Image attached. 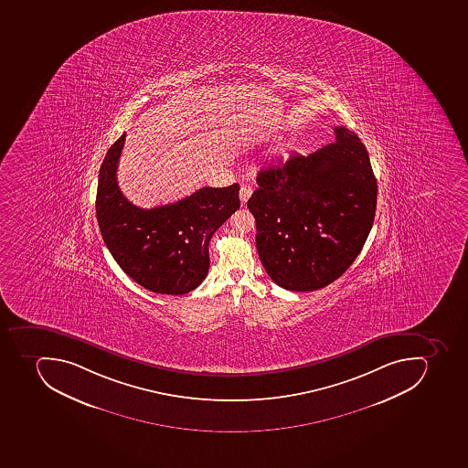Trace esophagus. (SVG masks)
<instances>
[{"label": "esophagus", "mask_w": 468, "mask_h": 468, "mask_svg": "<svg viewBox=\"0 0 468 468\" xmlns=\"http://www.w3.org/2000/svg\"><path fill=\"white\" fill-rule=\"evenodd\" d=\"M252 192H254V189H252V186L250 185H242L239 189V198L240 201H242V204H245V202L248 201V199L250 198V195H252Z\"/></svg>", "instance_id": "34e87169"}]
</instances>
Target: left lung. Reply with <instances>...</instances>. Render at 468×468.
I'll list each match as a JSON object with an SVG mask.
<instances>
[{"label": "left lung", "instance_id": "1", "mask_svg": "<svg viewBox=\"0 0 468 468\" xmlns=\"http://www.w3.org/2000/svg\"><path fill=\"white\" fill-rule=\"evenodd\" d=\"M335 133V143L307 157L292 154L262 168L248 199L262 266L288 291H317L336 281L373 226L378 182L368 153L346 127Z\"/></svg>", "mask_w": 468, "mask_h": 468}]
</instances>
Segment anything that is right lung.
Returning <instances> with one entry per match:
<instances>
[{
  "label": "right lung",
  "instance_id": "obj_1",
  "mask_svg": "<svg viewBox=\"0 0 468 468\" xmlns=\"http://www.w3.org/2000/svg\"><path fill=\"white\" fill-rule=\"evenodd\" d=\"M124 136L110 146L98 175V226L120 269L143 288L184 295L208 273V243L239 208V185L201 187L168 206L144 209L124 198L117 165Z\"/></svg>",
  "mask_w": 468,
  "mask_h": 468
}]
</instances>
